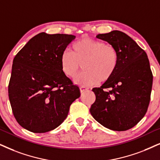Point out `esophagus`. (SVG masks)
<instances>
[{"instance_id": "obj_1", "label": "esophagus", "mask_w": 160, "mask_h": 160, "mask_svg": "<svg viewBox=\"0 0 160 160\" xmlns=\"http://www.w3.org/2000/svg\"><path fill=\"white\" fill-rule=\"evenodd\" d=\"M87 89H88V88H87L86 87H85V86H80V92H81V93L84 92L85 91H86Z\"/></svg>"}]
</instances>
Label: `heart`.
Returning a JSON list of instances; mask_svg holds the SVG:
<instances>
[{
    "label": "heart",
    "instance_id": "heart-1",
    "mask_svg": "<svg viewBox=\"0 0 160 160\" xmlns=\"http://www.w3.org/2000/svg\"><path fill=\"white\" fill-rule=\"evenodd\" d=\"M62 73L70 78L84 72L75 80L80 86H90L108 81L114 75L120 62V54L114 46L91 38H82L72 46V52L64 51L60 56Z\"/></svg>",
    "mask_w": 160,
    "mask_h": 160
}]
</instances>
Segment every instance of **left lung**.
<instances>
[{
    "mask_svg": "<svg viewBox=\"0 0 160 160\" xmlns=\"http://www.w3.org/2000/svg\"><path fill=\"white\" fill-rule=\"evenodd\" d=\"M96 37L117 48L120 62L112 78L92 89L96 100L91 114L111 130H128L144 117L150 102L153 74L148 58L124 32L114 30Z\"/></svg>",
    "mask_w": 160,
    "mask_h": 160,
    "instance_id": "left-lung-1",
    "label": "left lung"
}]
</instances>
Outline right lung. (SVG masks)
<instances>
[{"label":"right lung","instance_id":"right-lung-1","mask_svg":"<svg viewBox=\"0 0 160 160\" xmlns=\"http://www.w3.org/2000/svg\"><path fill=\"white\" fill-rule=\"evenodd\" d=\"M76 36L33 37L13 60L8 92L14 117L23 128L45 133L58 127L80 98L79 87L62 73L60 56Z\"/></svg>","mask_w":160,"mask_h":160}]
</instances>
